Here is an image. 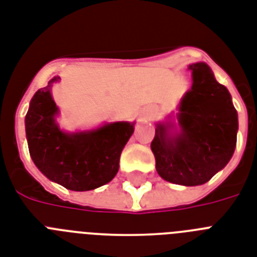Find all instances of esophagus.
<instances>
[{
  "label": "esophagus",
  "mask_w": 257,
  "mask_h": 257,
  "mask_svg": "<svg viewBox=\"0 0 257 257\" xmlns=\"http://www.w3.org/2000/svg\"><path fill=\"white\" fill-rule=\"evenodd\" d=\"M154 113H156V109H153V108H150V109L148 110V116H149V117L150 116H153Z\"/></svg>",
  "instance_id": "1"
}]
</instances>
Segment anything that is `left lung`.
I'll return each mask as SVG.
<instances>
[{
    "label": "left lung",
    "mask_w": 257,
    "mask_h": 257,
    "mask_svg": "<svg viewBox=\"0 0 257 257\" xmlns=\"http://www.w3.org/2000/svg\"><path fill=\"white\" fill-rule=\"evenodd\" d=\"M189 70L193 85L181 99L177 122H158L150 148L161 178L198 186L228 164L239 124L230 92L216 81L211 68L199 62Z\"/></svg>",
    "instance_id": "1"
}]
</instances>
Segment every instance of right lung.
<instances>
[{"label": "right lung", "instance_id": "obj_1", "mask_svg": "<svg viewBox=\"0 0 257 257\" xmlns=\"http://www.w3.org/2000/svg\"><path fill=\"white\" fill-rule=\"evenodd\" d=\"M54 76L38 89L25 117L26 140L35 166L50 181L74 191H88L110 182L118 172V161L135 122L116 121L92 131L64 132L56 122L59 108L51 87Z\"/></svg>", "mask_w": 257, "mask_h": 257}]
</instances>
